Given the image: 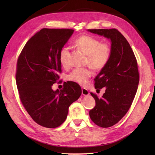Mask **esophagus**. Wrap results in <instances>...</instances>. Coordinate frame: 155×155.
<instances>
[{
  "mask_svg": "<svg viewBox=\"0 0 155 155\" xmlns=\"http://www.w3.org/2000/svg\"><path fill=\"white\" fill-rule=\"evenodd\" d=\"M81 93H82V95L83 96H88L89 95V92L88 90H87V89L85 88H82V91H81Z\"/></svg>",
  "mask_w": 155,
  "mask_h": 155,
  "instance_id": "obj_1",
  "label": "esophagus"
}]
</instances>
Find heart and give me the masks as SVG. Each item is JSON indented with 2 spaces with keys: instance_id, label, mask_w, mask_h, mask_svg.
Segmentation results:
<instances>
[{
  "instance_id": "b5f03b06",
  "label": "heart",
  "mask_w": 155,
  "mask_h": 155,
  "mask_svg": "<svg viewBox=\"0 0 155 155\" xmlns=\"http://www.w3.org/2000/svg\"><path fill=\"white\" fill-rule=\"evenodd\" d=\"M74 44L87 55V63L93 69L101 70L109 63L112 54V48L109 43H101L95 37L85 35L77 38ZM59 59L63 67L68 66L69 48L65 47L61 50ZM92 76V71L90 68H76L68 75V79L81 85H85Z\"/></svg>"
}]
</instances>
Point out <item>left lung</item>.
I'll return each mask as SVG.
<instances>
[{"label":"left lung","instance_id":"left-lung-1","mask_svg":"<svg viewBox=\"0 0 155 155\" xmlns=\"http://www.w3.org/2000/svg\"><path fill=\"white\" fill-rule=\"evenodd\" d=\"M111 41L112 54L109 63L94 79L95 88L105 87L101 97L92 92L96 105L89 116L96 125L107 128L115 125L126 114L137 93L140 75L137 61L125 37L115 28L90 29Z\"/></svg>","mask_w":155,"mask_h":155}]
</instances>
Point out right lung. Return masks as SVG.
Wrapping results in <instances>:
<instances>
[{"instance_id":"1","label":"right lung","mask_w":155,"mask_h":155,"mask_svg":"<svg viewBox=\"0 0 155 155\" xmlns=\"http://www.w3.org/2000/svg\"><path fill=\"white\" fill-rule=\"evenodd\" d=\"M74 31L43 28L28 40L18 58L15 79L20 100L33 120L45 127L61 125L70 105L81 94L80 86L72 81L64 82L60 91L51 88L61 72V51Z\"/></svg>"}]
</instances>
